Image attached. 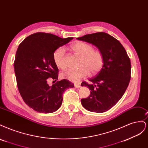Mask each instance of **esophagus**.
Wrapping results in <instances>:
<instances>
[{
	"label": "esophagus",
	"instance_id": "34e87169",
	"mask_svg": "<svg viewBox=\"0 0 148 148\" xmlns=\"http://www.w3.org/2000/svg\"><path fill=\"white\" fill-rule=\"evenodd\" d=\"M81 86V85H80V83H75V87L76 88H79Z\"/></svg>",
	"mask_w": 148,
	"mask_h": 148
}]
</instances>
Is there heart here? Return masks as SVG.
Returning a JSON list of instances; mask_svg holds the SVG:
<instances>
[{"label": "heart", "instance_id": "b5f03b06", "mask_svg": "<svg viewBox=\"0 0 148 148\" xmlns=\"http://www.w3.org/2000/svg\"><path fill=\"white\" fill-rule=\"evenodd\" d=\"M72 51L82 59L78 70H67L62 73L63 78L73 82H77L86 78L89 72L91 75L97 74L104 64V55L99 49H94L92 44L83 41H78L71 46ZM65 51L64 47L57 48L53 53V60L58 68L64 70L66 68Z\"/></svg>", "mask_w": 148, "mask_h": 148}]
</instances>
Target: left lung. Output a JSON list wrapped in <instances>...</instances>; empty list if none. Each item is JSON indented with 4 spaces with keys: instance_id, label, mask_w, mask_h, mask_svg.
<instances>
[{
    "instance_id": "left-lung-1",
    "label": "left lung",
    "mask_w": 148,
    "mask_h": 148,
    "mask_svg": "<svg viewBox=\"0 0 148 148\" xmlns=\"http://www.w3.org/2000/svg\"><path fill=\"white\" fill-rule=\"evenodd\" d=\"M77 39L93 44L104 53V64L99 73L89 79L90 84L82 83L91 93L81 100L86 109L104 112L117 104L126 91L131 78L130 59L122 44L107 33L89 34Z\"/></svg>"
}]
</instances>
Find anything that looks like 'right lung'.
Returning a JSON list of instances; mask_svg holds the SVG:
<instances>
[{"instance_id":"1","label":"right lung","mask_w":148,"mask_h":148,"mask_svg":"<svg viewBox=\"0 0 148 148\" xmlns=\"http://www.w3.org/2000/svg\"><path fill=\"white\" fill-rule=\"evenodd\" d=\"M71 39L40 32L26 38L18 47L14 62L18 89L24 102L35 111L44 114L56 111L62 105L64 91L74 87L66 79L51 86L47 83L49 79L57 81L59 77L53 52Z\"/></svg>"}]
</instances>
